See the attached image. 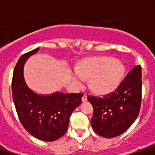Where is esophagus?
Here are the masks:
<instances>
[{
	"label": "esophagus",
	"instance_id": "obj_1",
	"mask_svg": "<svg viewBox=\"0 0 155 155\" xmlns=\"http://www.w3.org/2000/svg\"><path fill=\"white\" fill-rule=\"evenodd\" d=\"M81 100H82V101H83V102L87 101V94H83V96H82V98H81Z\"/></svg>",
	"mask_w": 155,
	"mask_h": 155
}]
</instances>
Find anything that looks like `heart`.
<instances>
[{"label":"heart","mask_w":155,"mask_h":155,"mask_svg":"<svg viewBox=\"0 0 155 155\" xmlns=\"http://www.w3.org/2000/svg\"><path fill=\"white\" fill-rule=\"evenodd\" d=\"M74 81L81 84L84 78H90V85L96 92L110 91L120 82L124 68L120 61L109 57L91 58L83 61L76 69Z\"/></svg>","instance_id":"obj_1"}]
</instances>
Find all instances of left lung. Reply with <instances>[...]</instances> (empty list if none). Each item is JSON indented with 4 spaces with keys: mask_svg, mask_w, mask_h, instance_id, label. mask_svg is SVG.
I'll return each mask as SVG.
<instances>
[{
    "mask_svg": "<svg viewBox=\"0 0 155 155\" xmlns=\"http://www.w3.org/2000/svg\"><path fill=\"white\" fill-rule=\"evenodd\" d=\"M142 97L141 66L130 70L112 92L102 97L88 95L94 109L91 126L96 134L113 138L123 134L136 120Z\"/></svg>",
    "mask_w": 155,
    "mask_h": 155,
    "instance_id": "1",
    "label": "left lung"
}]
</instances>
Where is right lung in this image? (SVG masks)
<instances>
[{
  "label": "right lung",
  "mask_w": 155,
  "mask_h": 155,
  "mask_svg": "<svg viewBox=\"0 0 155 155\" xmlns=\"http://www.w3.org/2000/svg\"><path fill=\"white\" fill-rule=\"evenodd\" d=\"M39 51L22 54L15 64L12 89V97L21 123L38 140L54 141L63 136L69 126L72 112L81 103L82 93H55L39 95L30 90L24 81L23 67L30 55Z\"/></svg>",
  "instance_id": "right-lung-1"
}]
</instances>
